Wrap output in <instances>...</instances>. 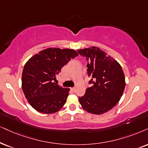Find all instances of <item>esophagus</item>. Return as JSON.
Segmentation results:
<instances>
[{
  "mask_svg": "<svg viewBox=\"0 0 148 148\" xmlns=\"http://www.w3.org/2000/svg\"><path fill=\"white\" fill-rule=\"evenodd\" d=\"M71 91H72V92H76V89L74 87H73V88H71Z\"/></svg>",
  "mask_w": 148,
  "mask_h": 148,
  "instance_id": "esophagus-1",
  "label": "esophagus"
}]
</instances>
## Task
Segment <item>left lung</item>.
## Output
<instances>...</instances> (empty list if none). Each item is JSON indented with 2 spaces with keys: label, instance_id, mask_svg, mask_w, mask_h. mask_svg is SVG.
Instances as JSON below:
<instances>
[{
  "label": "left lung",
  "instance_id": "left-lung-1",
  "mask_svg": "<svg viewBox=\"0 0 148 148\" xmlns=\"http://www.w3.org/2000/svg\"><path fill=\"white\" fill-rule=\"evenodd\" d=\"M86 57L87 74L92 86L86 89L79 102L84 110L100 115L118 103L124 91L125 76L121 65L113 57L98 47L77 50Z\"/></svg>",
  "mask_w": 148,
  "mask_h": 148
}]
</instances>
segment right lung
<instances>
[{"mask_svg": "<svg viewBox=\"0 0 148 148\" xmlns=\"http://www.w3.org/2000/svg\"><path fill=\"white\" fill-rule=\"evenodd\" d=\"M78 55L72 49L49 48L33 56L26 63L22 75V90L36 111L50 114L63 107L70 89L55 83L56 76L71 59Z\"/></svg>", "mask_w": 148, "mask_h": 148, "instance_id": "add662e5", "label": "right lung"}]
</instances>
